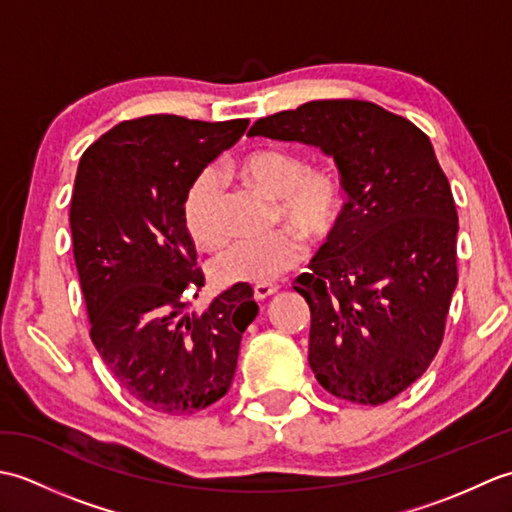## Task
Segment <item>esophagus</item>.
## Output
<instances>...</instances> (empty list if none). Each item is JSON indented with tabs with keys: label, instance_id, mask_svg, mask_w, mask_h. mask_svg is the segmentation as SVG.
Instances as JSON below:
<instances>
[{
	"label": "esophagus",
	"instance_id": "esophagus-1",
	"mask_svg": "<svg viewBox=\"0 0 512 512\" xmlns=\"http://www.w3.org/2000/svg\"><path fill=\"white\" fill-rule=\"evenodd\" d=\"M279 292V286H255V290H253V297L257 299V301H266V299H270L273 295H277Z\"/></svg>",
	"mask_w": 512,
	"mask_h": 512
}]
</instances>
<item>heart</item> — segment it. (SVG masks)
I'll list each match as a JSON object with an SVG mask.
<instances>
[{
  "label": "heart",
  "mask_w": 512,
  "mask_h": 512,
  "mask_svg": "<svg viewBox=\"0 0 512 512\" xmlns=\"http://www.w3.org/2000/svg\"><path fill=\"white\" fill-rule=\"evenodd\" d=\"M250 187L277 200L284 222L319 244L339 228L343 215V189L328 169H306L303 160L286 149H259L237 165ZM224 184L215 169H204L193 178L184 198V222L195 242L217 246L226 235L222 220ZM303 257L297 233L273 231L268 235L239 237L215 257L213 273L222 284L268 286L295 268Z\"/></svg>",
  "instance_id": "obj_1"
}]
</instances>
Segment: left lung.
Instances as JSON below:
<instances>
[{
  "mask_svg": "<svg viewBox=\"0 0 512 512\" xmlns=\"http://www.w3.org/2000/svg\"><path fill=\"white\" fill-rule=\"evenodd\" d=\"M248 136L321 149L339 169V228L292 288L310 306L321 387L383 405L427 372L458 286V213L431 140L367 101H312Z\"/></svg>",
  "mask_w": 512,
  "mask_h": 512,
  "instance_id": "1",
  "label": "left lung"
}]
</instances>
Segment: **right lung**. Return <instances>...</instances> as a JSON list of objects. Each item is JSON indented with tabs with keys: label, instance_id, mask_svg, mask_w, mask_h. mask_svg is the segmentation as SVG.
Listing matches in <instances>:
<instances>
[{
	"label": "right lung",
	"instance_id": "obj_1",
	"mask_svg": "<svg viewBox=\"0 0 512 512\" xmlns=\"http://www.w3.org/2000/svg\"><path fill=\"white\" fill-rule=\"evenodd\" d=\"M246 127V118H136L96 140L76 169L70 228L92 343L129 396L171 416L226 394L259 312L246 284L217 295L200 317L182 297L204 284L184 198Z\"/></svg>",
	"mask_w": 512,
	"mask_h": 512
}]
</instances>
